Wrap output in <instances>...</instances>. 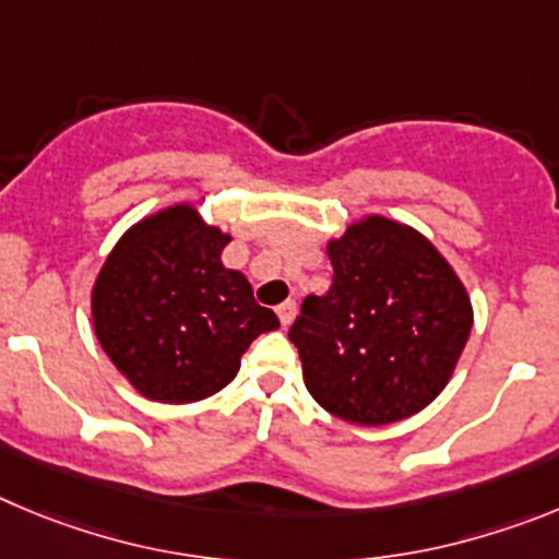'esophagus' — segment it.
Here are the masks:
<instances>
[{"label": "esophagus", "mask_w": 559, "mask_h": 559, "mask_svg": "<svg viewBox=\"0 0 559 559\" xmlns=\"http://www.w3.org/2000/svg\"><path fill=\"white\" fill-rule=\"evenodd\" d=\"M295 314H298V306H295V300H284V304L278 306V320L284 329H289L292 320H295Z\"/></svg>", "instance_id": "esophagus-1"}]
</instances>
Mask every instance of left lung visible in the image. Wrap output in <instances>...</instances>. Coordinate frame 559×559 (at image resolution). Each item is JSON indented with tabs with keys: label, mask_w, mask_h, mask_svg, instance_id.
Instances as JSON below:
<instances>
[{
	"label": "left lung",
	"mask_w": 559,
	"mask_h": 559,
	"mask_svg": "<svg viewBox=\"0 0 559 559\" xmlns=\"http://www.w3.org/2000/svg\"><path fill=\"white\" fill-rule=\"evenodd\" d=\"M325 253L334 281L289 329L306 390L356 426L412 417L449 384L465 348V286L424 234L379 214L348 225Z\"/></svg>",
	"instance_id": "obj_1"
}]
</instances>
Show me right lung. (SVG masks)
<instances>
[{
	"label": "right lung",
	"mask_w": 559,
	"mask_h": 559,
	"mask_svg": "<svg viewBox=\"0 0 559 559\" xmlns=\"http://www.w3.org/2000/svg\"><path fill=\"white\" fill-rule=\"evenodd\" d=\"M230 236L192 203L124 230L92 289L94 331L144 399L192 404L230 384L250 342L278 329L248 278L223 264Z\"/></svg>",
	"instance_id": "1"
}]
</instances>
